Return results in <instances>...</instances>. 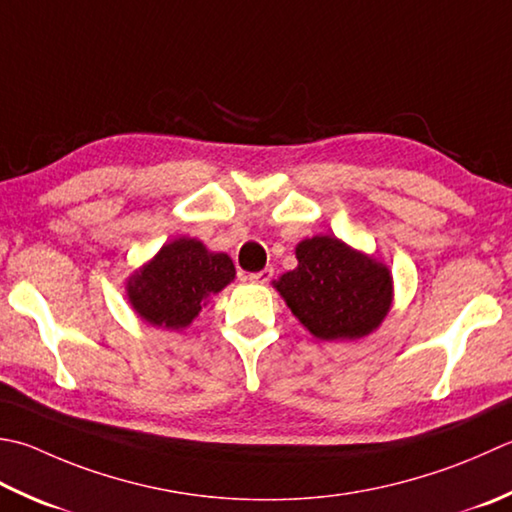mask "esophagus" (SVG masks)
I'll use <instances>...</instances> for the list:
<instances>
[{
	"mask_svg": "<svg viewBox=\"0 0 512 512\" xmlns=\"http://www.w3.org/2000/svg\"><path fill=\"white\" fill-rule=\"evenodd\" d=\"M270 277H273V268H264L259 273H250L246 279L250 284H268Z\"/></svg>",
	"mask_w": 512,
	"mask_h": 512,
	"instance_id": "1",
	"label": "esophagus"
}]
</instances>
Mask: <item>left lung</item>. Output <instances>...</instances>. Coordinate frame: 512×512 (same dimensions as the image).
Returning a JSON list of instances; mask_svg holds the SVG:
<instances>
[{
	"mask_svg": "<svg viewBox=\"0 0 512 512\" xmlns=\"http://www.w3.org/2000/svg\"><path fill=\"white\" fill-rule=\"evenodd\" d=\"M295 255L297 268L273 286L317 339H359L384 322L393 304L388 266L333 235L304 239Z\"/></svg>",
	"mask_w": 512,
	"mask_h": 512,
	"instance_id": "left-lung-1",
	"label": "left lung"
}]
</instances>
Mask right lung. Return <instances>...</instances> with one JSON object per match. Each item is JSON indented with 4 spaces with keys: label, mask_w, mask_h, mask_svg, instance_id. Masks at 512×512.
Instances as JSON below:
<instances>
[{
    "label": "right lung",
    "mask_w": 512,
    "mask_h": 512,
    "mask_svg": "<svg viewBox=\"0 0 512 512\" xmlns=\"http://www.w3.org/2000/svg\"><path fill=\"white\" fill-rule=\"evenodd\" d=\"M233 279L235 266L226 253H213L199 239L179 237L128 277L126 295L144 322L179 330Z\"/></svg>",
    "instance_id": "1"
}]
</instances>
